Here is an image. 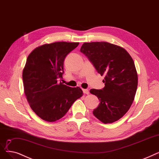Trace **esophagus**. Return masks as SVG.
<instances>
[{
  "label": "esophagus",
  "instance_id": "obj_1",
  "mask_svg": "<svg viewBox=\"0 0 159 159\" xmlns=\"http://www.w3.org/2000/svg\"><path fill=\"white\" fill-rule=\"evenodd\" d=\"M83 92H84V94H89V91L88 89H83Z\"/></svg>",
  "mask_w": 159,
  "mask_h": 159
}]
</instances>
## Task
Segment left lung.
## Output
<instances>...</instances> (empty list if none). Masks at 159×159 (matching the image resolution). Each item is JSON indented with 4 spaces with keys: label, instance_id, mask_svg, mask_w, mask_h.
Masks as SVG:
<instances>
[{
    "label": "left lung",
    "instance_id": "8db88e82",
    "mask_svg": "<svg viewBox=\"0 0 159 159\" xmlns=\"http://www.w3.org/2000/svg\"><path fill=\"white\" fill-rule=\"evenodd\" d=\"M80 52L105 75V87L90 90L100 102L93 115L104 124L116 122L129 109L137 91L138 75L132 57L124 48L107 42L85 43Z\"/></svg>",
    "mask_w": 159,
    "mask_h": 159
}]
</instances>
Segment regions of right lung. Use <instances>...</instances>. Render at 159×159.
<instances>
[{
    "label": "right lung",
    "instance_id": "add662e5",
    "mask_svg": "<svg viewBox=\"0 0 159 159\" xmlns=\"http://www.w3.org/2000/svg\"><path fill=\"white\" fill-rule=\"evenodd\" d=\"M79 43L56 42L35 48L22 72L25 94L35 114L47 122L62 118L83 95L81 89L58 84L64 73L66 56Z\"/></svg>",
    "mask_w": 159,
    "mask_h": 159
}]
</instances>
